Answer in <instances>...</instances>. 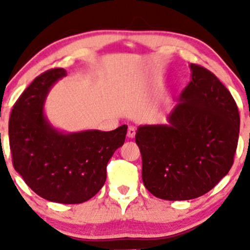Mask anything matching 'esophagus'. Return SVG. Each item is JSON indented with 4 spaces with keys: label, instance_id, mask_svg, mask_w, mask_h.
<instances>
[{
    "label": "esophagus",
    "instance_id": "esophagus-1",
    "mask_svg": "<svg viewBox=\"0 0 250 250\" xmlns=\"http://www.w3.org/2000/svg\"><path fill=\"white\" fill-rule=\"evenodd\" d=\"M135 134H136V128L133 127V125H130V127L128 128L127 136L129 137V139H134V137H135Z\"/></svg>",
    "mask_w": 250,
    "mask_h": 250
}]
</instances>
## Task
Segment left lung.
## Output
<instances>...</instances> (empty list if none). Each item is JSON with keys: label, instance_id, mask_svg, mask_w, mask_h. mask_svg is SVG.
<instances>
[{"label": "left lung", "instance_id": "left-lung-1", "mask_svg": "<svg viewBox=\"0 0 250 250\" xmlns=\"http://www.w3.org/2000/svg\"><path fill=\"white\" fill-rule=\"evenodd\" d=\"M190 81L181 91L165 125L137 128L142 180L154 196L196 199L230 170L240 133L239 109L213 73L189 64Z\"/></svg>", "mask_w": 250, "mask_h": 250}]
</instances>
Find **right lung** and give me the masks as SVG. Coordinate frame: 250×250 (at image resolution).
Wrapping results in <instances>:
<instances>
[{
	"mask_svg": "<svg viewBox=\"0 0 250 250\" xmlns=\"http://www.w3.org/2000/svg\"><path fill=\"white\" fill-rule=\"evenodd\" d=\"M67 76L55 68L37 76L19 97L9 120L13 165L31 190L51 202L74 205L95 196L107 179V165L123 146L127 125L67 133L51 125L44 103L53 85Z\"/></svg>",
	"mask_w": 250,
	"mask_h": 250,
	"instance_id": "obj_1",
	"label": "right lung"
}]
</instances>
